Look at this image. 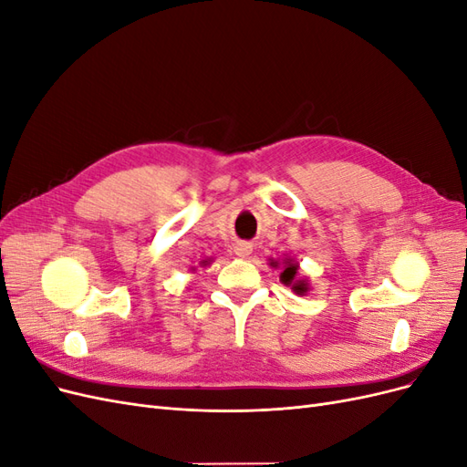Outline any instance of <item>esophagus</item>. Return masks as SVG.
I'll use <instances>...</instances> for the list:
<instances>
[{
	"label": "esophagus",
	"instance_id": "34e87169",
	"mask_svg": "<svg viewBox=\"0 0 467 467\" xmlns=\"http://www.w3.org/2000/svg\"><path fill=\"white\" fill-rule=\"evenodd\" d=\"M234 251H235L237 257H247V255H251L253 245L247 244V242H239V244L234 247Z\"/></svg>",
	"mask_w": 467,
	"mask_h": 467
}]
</instances>
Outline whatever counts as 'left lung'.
Masks as SVG:
<instances>
[{
	"instance_id": "left-lung-1",
	"label": "left lung",
	"mask_w": 467,
	"mask_h": 467,
	"mask_svg": "<svg viewBox=\"0 0 467 467\" xmlns=\"http://www.w3.org/2000/svg\"><path fill=\"white\" fill-rule=\"evenodd\" d=\"M273 265H275V263H273ZM275 266H276V265H275ZM296 275H298V265L286 261V265H285V271L280 273L282 285H286V286H290V285H292V290H294V292H298V294L307 292L306 280H296Z\"/></svg>"
}]
</instances>
